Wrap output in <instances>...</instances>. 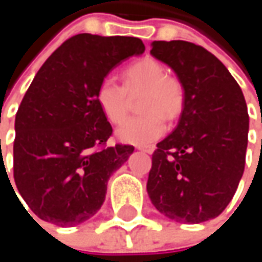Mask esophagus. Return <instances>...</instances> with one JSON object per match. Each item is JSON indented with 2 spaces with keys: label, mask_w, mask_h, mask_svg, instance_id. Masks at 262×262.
<instances>
[{
  "label": "esophagus",
  "mask_w": 262,
  "mask_h": 262,
  "mask_svg": "<svg viewBox=\"0 0 262 262\" xmlns=\"http://www.w3.org/2000/svg\"><path fill=\"white\" fill-rule=\"evenodd\" d=\"M141 151H145V153H153L155 151V147L153 145H148V147H138Z\"/></svg>",
  "instance_id": "obj_1"
}]
</instances>
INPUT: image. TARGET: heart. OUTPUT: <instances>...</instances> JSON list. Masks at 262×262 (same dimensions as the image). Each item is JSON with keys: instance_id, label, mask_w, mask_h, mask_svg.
<instances>
[{"instance_id": "1", "label": "heart", "mask_w": 262, "mask_h": 262, "mask_svg": "<svg viewBox=\"0 0 262 262\" xmlns=\"http://www.w3.org/2000/svg\"><path fill=\"white\" fill-rule=\"evenodd\" d=\"M124 86L115 80L100 81L95 100L101 114L112 124L121 123L129 111V95L142 92L139 117L126 120L117 136L127 144L147 145L165 133V118L174 120L185 104V89L181 80L168 76L167 68L156 59L145 57L129 65L124 73Z\"/></svg>"}]
</instances>
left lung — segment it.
Wrapping results in <instances>:
<instances>
[{
    "mask_svg": "<svg viewBox=\"0 0 262 262\" xmlns=\"http://www.w3.org/2000/svg\"><path fill=\"white\" fill-rule=\"evenodd\" d=\"M150 54L167 63L185 89L178 127L158 142L147 192L170 220L194 225L219 217L241 181L249 115L228 68L185 40H155Z\"/></svg>",
    "mask_w": 262,
    "mask_h": 262,
    "instance_id": "1",
    "label": "left lung"
}]
</instances>
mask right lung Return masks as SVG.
<instances>
[{"label": "right lung", "mask_w": 262, "mask_h": 262, "mask_svg": "<svg viewBox=\"0 0 262 262\" xmlns=\"http://www.w3.org/2000/svg\"><path fill=\"white\" fill-rule=\"evenodd\" d=\"M144 50L138 37L81 33L37 71L15 118L13 144L15 183L37 219L74 226L101 208L109 178L135 148L106 145L112 126L95 92L117 65Z\"/></svg>", "instance_id": "add662e5"}]
</instances>
